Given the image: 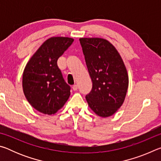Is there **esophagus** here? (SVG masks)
Returning <instances> with one entry per match:
<instances>
[{
    "mask_svg": "<svg viewBox=\"0 0 161 161\" xmlns=\"http://www.w3.org/2000/svg\"><path fill=\"white\" fill-rule=\"evenodd\" d=\"M72 89L74 91H77L78 89V86L77 85V84H75V85L72 86Z\"/></svg>",
    "mask_w": 161,
    "mask_h": 161,
    "instance_id": "34e87169",
    "label": "esophagus"
}]
</instances>
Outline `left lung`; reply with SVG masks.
Instances as JSON below:
<instances>
[{
	"label": "left lung",
	"instance_id": "1",
	"mask_svg": "<svg viewBox=\"0 0 161 161\" xmlns=\"http://www.w3.org/2000/svg\"><path fill=\"white\" fill-rule=\"evenodd\" d=\"M80 41L92 81V91L86 96L89 107L99 116H112L123 104L129 87L124 62L107 40L81 37Z\"/></svg>",
	"mask_w": 161,
	"mask_h": 161
}]
</instances>
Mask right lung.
Here are the masks:
<instances>
[{"label": "right lung", "instance_id": "obj_1", "mask_svg": "<svg viewBox=\"0 0 161 161\" xmlns=\"http://www.w3.org/2000/svg\"><path fill=\"white\" fill-rule=\"evenodd\" d=\"M73 41L67 37L49 38L26 64L23 74L24 94L40 113L55 114L69 99L70 86L64 81L57 62Z\"/></svg>", "mask_w": 161, "mask_h": 161}]
</instances>
